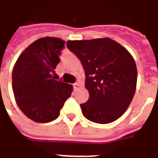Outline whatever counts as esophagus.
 <instances>
[{
  "label": "esophagus",
  "instance_id": "34e87169",
  "mask_svg": "<svg viewBox=\"0 0 158 158\" xmlns=\"http://www.w3.org/2000/svg\"><path fill=\"white\" fill-rule=\"evenodd\" d=\"M79 87H80V85H79V83H74V84H73V88L75 89H79Z\"/></svg>",
  "mask_w": 158,
  "mask_h": 158
}]
</instances>
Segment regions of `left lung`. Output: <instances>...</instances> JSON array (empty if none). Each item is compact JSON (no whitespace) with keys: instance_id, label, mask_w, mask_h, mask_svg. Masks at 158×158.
<instances>
[{"instance_id":"1","label":"left lung","mask_w":158,"mask_h":158,"mask_svg":"<svg viewBox=\"0 0 158 158\" xmlns=\"http://www.w3.org/2000/svg\"><path fill=\"white\" fill-rule=\"evenodd\" d=\"M67 47L80 59L85 72L89 98L80 105L84 116L99 124L117 120L136 89L137 69L132 55L109 37L67 41Z\"/></svg>"}]
</instances>
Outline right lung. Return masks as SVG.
<instances>
[{"label": "right lung", "mask_w": 158, "mask_h": 158, "mask_svg": "<svg viewBox=\"0 0 158 158\" xmlns=\"http://www.w3.org/2000/svg\"><path fill=\"white\" fill-rule=\"evenodd\" d=\"M64 42L58 37H41L17 58L12 70L14 97L23 114L37 123L58 117L73 85L56 80L54 69Z\"/></svg>", "instance_id": "1"}]
</instances>
